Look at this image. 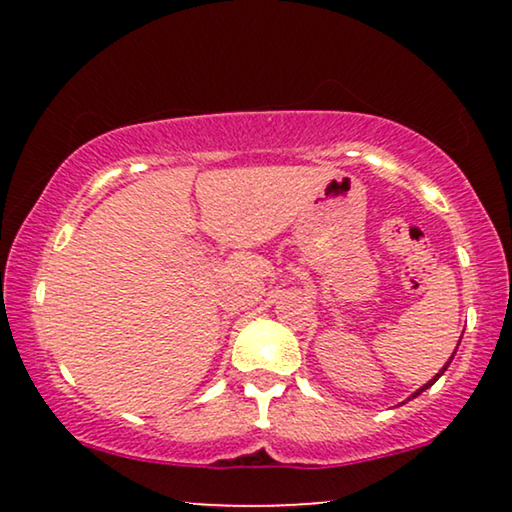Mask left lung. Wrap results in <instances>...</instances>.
<instances>
[{
	"label": "left lung",
	"instance_id": "left-lung-1",
	"mask_svg": "<svg viewBox=\"0 0 512 512\" xmlns=\"http://www.w3.org/2000/svg\"><path fill=\"white\" fill-rule=\"evenodd\" d=\"M452 356H454V354H452ZM450 361H452V359H450ZM450 361H447V366H450ZM447 366H445V368H443V370H440V373H438V375H436V377H433V380H431V382H429V384H424V387H422V389H417V391H415V394H412V398H415V396H419V394H422V391H424V389H426V387H431V384H433V382H436V380H438V377H440V375H443V373H445V370H447Z\"/></svg>",
	"mask_w": 512,
	"mask_h": 512
}]
</instances>
